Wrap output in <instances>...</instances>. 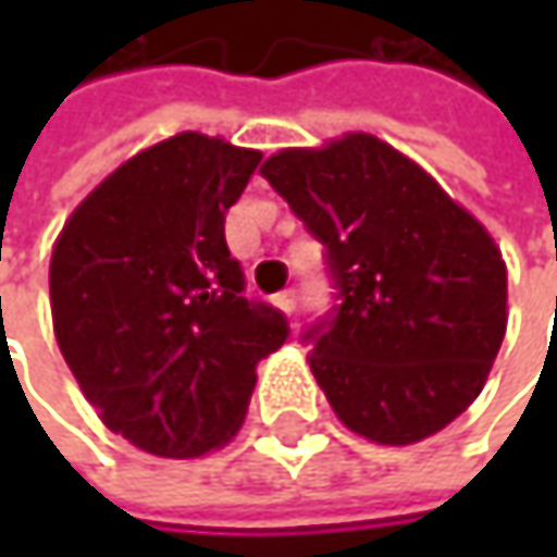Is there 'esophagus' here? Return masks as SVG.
<instances>
[{"label":"esophagus","instance_id":"esophagus-1","mask_svg":"<svg viewBox=\"0 0 557 557\" xmlns=\"http://www.w3.org/2000/svg\"><path fill=\"white\" fill-rule=\"evenodd\" d=\"M275 304H278V310H285L288 315L297 312V288H285L282 294H275Z\"/></svg>","mask_w":557,"mask_h":557}]
</instances>
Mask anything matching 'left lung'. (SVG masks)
Instances as JSON below:
<instances>
[{
	"label": "left lung",
	"instance_id": "1",
	"mask_svg": "<svg viewBox=\"0 0 557 557\" xmlns=\"http://www.w3.org/2000/svg\"><path fill=\"white\" fill-rule=\"evenodd\" d=\"M260 173L325 247L334 307L300 341L337 418L387 446L443 431L503 347L508 278L490 232L369 133L278 151Z\"/></svg>",
	"mask_w": 557,
	"mask_h": 557
}]
</instances>
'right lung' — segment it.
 <instances>
[{
  "label": "right lung",
  "instance_id": "right-lung-1",
  "mask_svg": "<svg viewBox=\"0 0 557 557\" xmlns=\"http://www.w3.org/2000/svg\"><path fill=\"white\" fill-rule=\"evenodd\" d=\"M260 151L180 133L117 166L54 242L58 347L98 418L163 459H198L242 428L285 312L247 300L225 213Z\"/></svg>",
  "mask_w": 557,
  "mask_h": 557
}]
</instances>
